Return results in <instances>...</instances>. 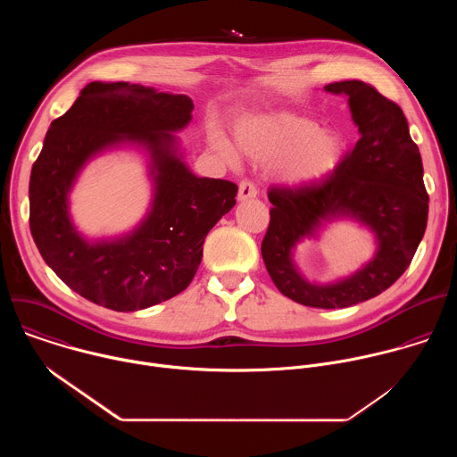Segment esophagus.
<instances>
[{"instance_id":"34e87169","label":"esophagus","mask_w":457,"mask_h":457,"mask_svg":"<svg viewBox=\"0 0 457 457\" xmlns=\"http://www.w3.org/2000/svg\"><path fill=\"white\" fill-rule=\"evenodd\" d=\"M256 197V187L251 180H242L240 186H238V201L244 203V201H249V199H254Z\"/></svg>"}]
</instances>
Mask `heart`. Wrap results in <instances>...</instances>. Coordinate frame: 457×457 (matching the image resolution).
Wrapping results in <instances>:
<instances>
[{"instance_id":"1","label":"heart","mask_w":457,"mask_h":457,"mask_svg":"<svg viewBox=\"0 0 457 457\" xmlns=\"http://www.w3.org/2000/svg\"><path fill=\"white\" fill-rule=\"evenodd\" d=\"M238 150L260 164H274L280 182L300 187L329 179L345 155V137L338 128H320L316 120L293 112L247 113L235 120ZM213 146L229 162L238 161L233 143L220 132Z\"/></svg>"}]
</instances>
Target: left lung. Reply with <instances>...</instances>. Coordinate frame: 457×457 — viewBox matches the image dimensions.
Returning <instances> with one entry per match:
<instances>
[{
  "instance_id": "8db88e82",
  "label": "left lung",
  "mask_w": 457,
  "mask_h": 457,
  "mask_svg": "<svg viewBox=\"0 0 457 457\" xmlns=\"http://www.w3.org/2000/svg\"><path fill=\"white\" fill-rule=\"evenodd\" d=\"M323 90L347 97L358 141L329 179L296 189H270L273 208L262 258L284 296L307 307L342 309L378 296L405 273L425 235L428 195L420 148L396 103L356 79ZM340 218L369 227L377 251L345 279L309 283L294 264L295 244Z\"/></svg>"
}]
</instances>
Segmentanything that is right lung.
Here are the masks:
<instances>
[{"label":"right lung","mask_w":457,"mask_h":457,"mask_svg":"<svg viewBox=\"0 0 457 457\" xmlns=\"http://www.w3.org/2000/svg\"><path fill=\"white\" fill-rule=\"evenodd\" d=\"M184 94L94 81L52 120L30 173V233L48 268L83 298L112 311H139L182 293L197 273L210 229L235 206L237 184L197 177L175 132L193 115ZM136 145L149 155L151 210L136 229L88 241L73 226L70 191L88 160Z\"/></svg>","instance_id":"right-lung-1"}]
</instances>
